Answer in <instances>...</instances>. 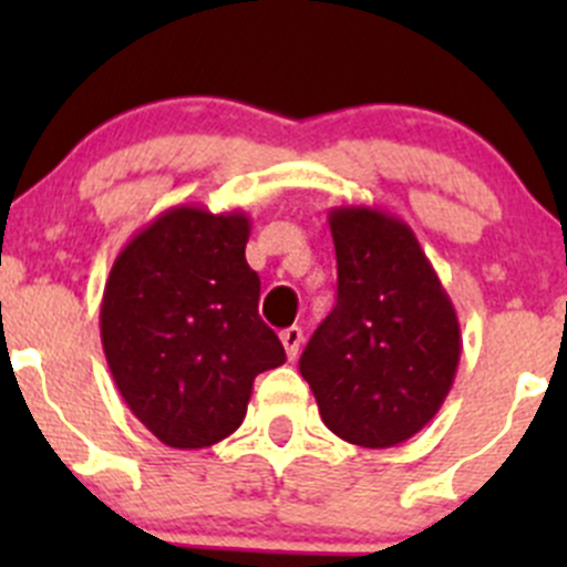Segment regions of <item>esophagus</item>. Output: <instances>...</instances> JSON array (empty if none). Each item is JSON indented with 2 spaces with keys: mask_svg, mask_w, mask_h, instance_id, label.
<instances>
[{
  "mask_svg": "<svg viewBox=\"0 0 567 567\" xmlns=\"http://www.w3.org/2000/svg\"><path fill=\"white\" fill-rule=\"evenodd\" d=\"M279 340H282L285 353H288V359H290V362H293V359L299 357L301 340H305V334H301V329H299V326H288V329L279 331Z\"/></svg>",
  "mask_w": 567,
  "mask_h": 567,
  "instance_id": "esophagus-1",
  "label": "esophagus"
}]
</instances>
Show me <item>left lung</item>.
<instances>
[{
    "label": "left lung",
    "mask_w": 567,
    "mask_h": 567,
    "mask_svg": "<svg viewBox=\"0 0 567 567\" xmlns=\"http://www.w3.org/2000/svg\"><path fill=\"white\" fill-rule=\"evenodd\" d=\"M329 227L337 305L299 370L331 433L359 447H394L420 433L453 390L458 316L403 219L340 205L329 210Z\"/></svg>",
    "instance_id": "8db88e82"
}]
</instances>
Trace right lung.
<instances>
[{"mask_svg": "<svg viewBox=\"0 0 567 567\" xmlns=\"http://www.w3.org/2000/svg\"><path fill=\"white\" fill-rule=\"evenodd\" d=\"M244 210L175 205L114 257L101 342L131 414L167 447L203 450L247 416L251 384L285 362L257 316Z\"/></svg>", "mask_w": 567, "mask_h": 567, "instance_id": "obj_1", "label": "right lung"}]
</instances>
